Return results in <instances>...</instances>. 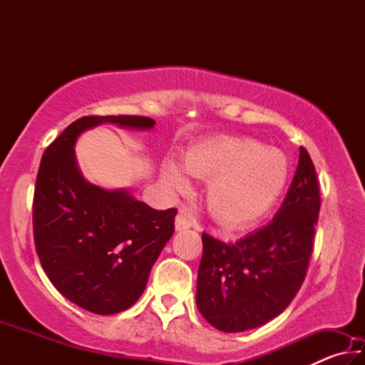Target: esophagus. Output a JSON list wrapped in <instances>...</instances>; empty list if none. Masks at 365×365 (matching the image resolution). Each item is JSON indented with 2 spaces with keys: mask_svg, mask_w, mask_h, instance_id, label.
Masks as SVG:
<instances>
[{
  "mask_svg": "<svg viewBox=\"0 0 365 365\" xmlns=\"http://www.w3.org/2000/svg\"><path fill=\"white\" fill-rule=\"evenodd\" d=\"M193 227V217L188 212L180 211L175 217V228L177 230H187V228Z\"/></svg>",
  "mask_w": 365,
  "mask_h": 365,
  "instance_id": "obj_1",
  "label": "esophagus"
}]
</instances>
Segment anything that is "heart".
<instances>
[{
    "instance_id": "b5f03b06",
    "label": "heart",
    "mask_w": 365,
    "mask_h": 365,
    "mask_svg": "<svg viewBox=\"0 0 365 365\" xmlns=\"http://www.w3.org/2000/svg\"><path fill=\"white\" fill-rule=\"evenodd\" d=\"M182 168L207 180L206 202L211 214L228 227L252 224L274 206L288 180V160L274 148L248 137L219 135L191 145ZM160 178L174 191L188 188V178L174 160H164Z\"/></svg>"
}]
</instances>
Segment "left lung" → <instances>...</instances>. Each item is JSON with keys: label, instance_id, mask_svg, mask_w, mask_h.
<instances>
[{"label": "left lung", "instance_id": "8db88e82", "mask_svg": "<svg viewBox=\"0 0 365 365\" xmlns=\"http://www.w3.org/2000/svg\"><path fill=\"white\" fill-rule=\"evenodd\" d=\"M320 211L312 159L299 148L293 182L274 220L235 243L202 233L196 306L220 331H245L285 311L306 279Z\"/></svg>", "mask_w": 365, "mask_h": 365}]
</instances>
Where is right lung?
<instances>
[{
  "label": "right lung",
  "mask_w": 365,
  "mask_h": 365,
  "mask_svg": "<svg viewBox=\"0 0 365 365\" xmlns=\"http://www.w3.org/2000/svg\"><path fill=\"white\" fill-rule=\"evenodd\" d=\"M103 122L151 128L143 115H85L43 153L34 195V240L61 294L86 311H125L145 292L153 264L174 233L177 209L156 211L127 191L95 187L80 174L78 135Z\"/></svg>",
  "instance_id": "1"
}]
</instances>
